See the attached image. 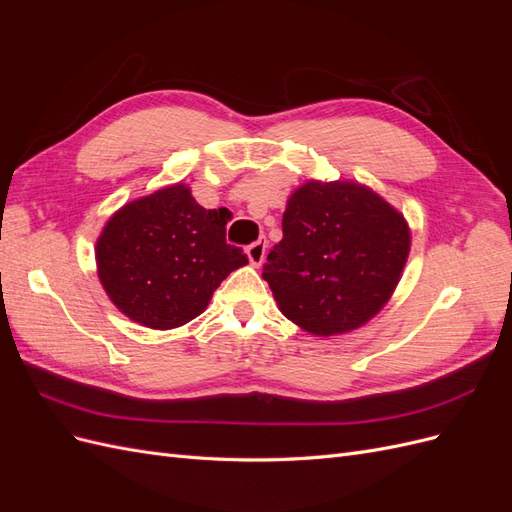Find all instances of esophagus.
I'll use <instances>...</instances> for the list:
<instances>
[{
	"label": "esophagus",
	"mask_w": 512,
	"mask_h": 512,
	"mask_svg": "<svg viewBox=\"0 0 512 512\" xmlns=\"http://www.w3.org/2000/svg\"><path fill=\"white\" fill-rule=\"evenodd\" d=\"M245 252H247V258H250L252 265L260 267L262 262H265V256H267V241L265 239H258L252 245H247Z\"/></svg>",
	"instance_id": "34e87169"
}]
</instances>
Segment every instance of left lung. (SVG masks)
Masks as SVG:
<instances>
[{
  "label": "left lung",
  "instance_id": "1",
  "mask_svg": "<svg viewBox=\"0 0 512 512\" xmlns=\"http://www.w3.org/2000/svg\"><path fill=\"white\" fill-rule=\"evenodd\" d=\"M282 232L262 277L280 312L318 337L354 331L374 318L410 254L404 213L356 181L303 183L288 198Z\"/></svg>",
  "mask_w": 512,
  "mask_h": 512
}]
</instances>
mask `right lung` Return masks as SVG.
I'll return each mask as SVG.
<instances>
[{
  "label": "right lung",
  "mask_w": 512,
  "mask_h": 512,
  "mask_svg": "<svg viewBox=\"0 0 512 512\" xmlns=\"http://www.w3.org/2000/svg\"><path fill=\"white\" fill-rule=\"evenodd\" d=\"M224 211L200 207L185 183L115 211L96 241V265L119 312L160 331L203 314L222 280L247 265L226 243Z\"/></svg>",
  "instance_id": "1"
}]
</instances>
